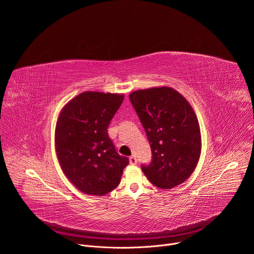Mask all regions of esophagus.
I'll return each mask as SVG.
<instances>
[{
	"instance_id": "esophagus-1",
	"label": "esophagus",
	"mask_w": 254,
	"mask_h": 254,
	"mask_svg": "<svg viewBox=\"0 0 254 254\" xmlns=\"http://www.w3.org/2000/svg\"><path fill=\"white\" fill-rule=\"evenodd\" d=\"M129 164H130V165H134V164H136V159H135V157H134L133 155L129 157Z\"/></svg>"
}]
</instances>
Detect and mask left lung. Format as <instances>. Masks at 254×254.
<instances>
[{
	"label": "left lung",
	"mask_w": 254,
	"mask_h": 254,
	"mask_svg": "<svg viewBox=\"0 0 254 254\" xmlns=\"http://www.w3.org/2000/svg\"><path fill=\"white\" fill-rule=\"evenodd\" d=\"M129 100L146 130L152 162L141 166L150 182L161 189L184 183L197 167L201 155V132L188 100L168 87L139 89Z\"/></svg>",
	"instance_id": "left-lung-1"
}]
</instances>
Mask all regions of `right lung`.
I'll use <instances>...</instances> for the list:
<instances>
[{"label": "right lung", "instance_id": "obj_1", "mask_svg": "<svg viewBox=\"0 0 254 254\" xmlns=\"http://www.w3.org/2000/svg\"><path fill=\"white\" fill-rule=\"evenodd\" d=\"M124 94L85 91L68 101L55 127V150L70 182L87 195L103 196L115 190L128 159L120 156L107 127Z\"/></svg>", "mask_w": 254, "mask_h": 254}]
</instances>
